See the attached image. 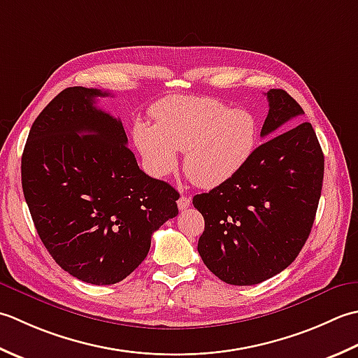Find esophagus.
I'll use <instances>...</instances> for the list:
<instances>
[{
  "mask_svg": "<svg viewBox=\"0 0 358 358\" xmlns=\"http://www.w3.org/2000/svg\"><path fill=\"white\" fill-rule=\"evenodd\" d=\"M189 206H192V199H189V196L182 194L180 198L178 199V207H179V210H185V208H188Z\"/></svg>",
  "mask_w": 358,
  "mask_h": 358,
  "instance_id": "esophagus-1",
  "label": "esophagus"
}]
</instances>
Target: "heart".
<instances>
[{"label": "heart", "mask_w": 358, "mask_h": 358, "mask_svg": "<svg viewBox=\"0 0 358 358\" xmlns=\"http://www.w3.org/2000/svg\"><path fill=\"white\" fill-rule=\"evenodd\" d=\"M155 125L137 122L134 143L152 176L178 165L196 184L213 188L235 178L250 162L259 143V120L250 109H231L211 97H170L152 109Z\"/></svg>", "instance_id": "1"}]
</instances>
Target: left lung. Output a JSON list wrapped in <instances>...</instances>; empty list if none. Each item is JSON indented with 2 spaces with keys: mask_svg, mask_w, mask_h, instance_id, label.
Here are the masks:
<instances>
[{
  "mask_svg": "<svg viewBox=\"0 0 358 358\" xmlns=\"http://www.w3.org/2000/svg\"><path fill=\"white\" fill-rule=\"evenodd\" d=\"M268 114L255 156L235 178L196 194L206 221L198 252L210 272L233 286L280 273L301 252L322 196L324 156L309 122L282 134L303 108L286 91L267 92Z\"/></svg>",
  "mask_w": 358,
  "mask_h": 358,
  "instance_id": "1",
  "label": "left lung"
}]
</instances>
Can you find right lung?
I'll return each instance as SVG.
<instances>
[{
	"label": "right lung",
	"mask_w": 358,
	"mask_h": 358,
	"mask_svg": "<svg viewBox=\"0 0 358 358\" xmlns=\"http://www.w3.org/2000/svg\"><path fill=\"white\" fill-rule=\"evenodd\" d=\"M94 87L63 90L29 131L21 184L50 257L77 280L106 286L134 272L151 236L176 216L179 193L138 169L122 122Z\"/></svg>",
	"instance_id": "1"
}]
</instances>
